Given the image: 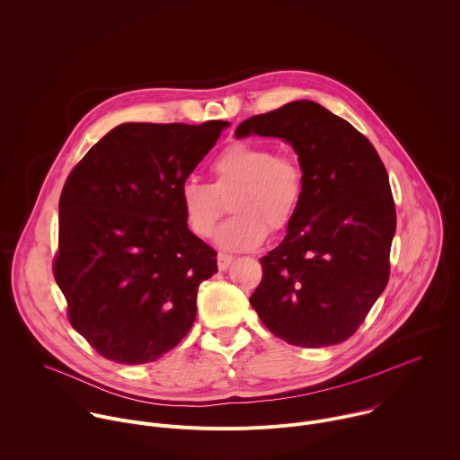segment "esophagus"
Instances as JSON below:
<instances>
[{
  "instance_id": "1",
  "label": "esophagus",
  "mask_w": 460,
  "mask_h": 460,
  "mask_svg": "<svg viewBox=\"0 0 460 460\" xmlns=\"http://www.w3.org/2000/svg\"><path fill=\"white\" fill-rule=\"evenodd\" d=\"M232 262H234V257H232V255H228V253H217V268H219L221 271L228 270Z\"/></svg>"
}]
</instances>
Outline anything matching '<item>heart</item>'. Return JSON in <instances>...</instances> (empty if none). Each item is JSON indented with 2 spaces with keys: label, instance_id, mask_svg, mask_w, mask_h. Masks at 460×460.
<instances>
[{
  "label": "heart",
  "instance_id": "1",
  "mask_svg": "<svg viewBox=\"0 0 460 460\" xmlns=\"http://www.w3.org/2000/svg\"><path fill=\"white\" fill-rule=\"evenodd\" d=\"M214 183L185 181L180 205L189 230L212 235L223 216V199L235 194L230 221L216 234V244L228 252H248L264 243L268 230L288 228L300 208L305 174L296 156L275 153L270 146L234 142L210 164Z\"/></svg>",
  "mask_w": 460,
  "mask_h": 460
}]
</instances>
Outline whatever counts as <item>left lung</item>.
<instances>
[{"label":"left lung","instance_id":"left-lung-1","mask_svg":"<svg viewBox=\"0 0 460 460\" xmlns=\"http://www.w3.org/2000/svg\"><path fill=\"white\" fill-rule=\"evenodd\" d=\"M288 142L305 189L284 241L261 259L250 296L262 323L298 347L350 338L383 293L390 273L395 207L386 169L347 120L311 101L255 115L235 129Z\"/></svg>","mask_w":460,"mask_h":460}]
</instances>
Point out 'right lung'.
Wrapping results in <instances>:
<instances>
[{"instance_id": "add662e5", "label": "right lung", "mask_w": 460, "mask_h": 460, "mask_svg": "<svg viewBox=\"0 0 460 460\" xmlns=\"http://www.w3.org/2000/svg\"><path fill=\"white\" fill-rule=\"evenodd\" d=\"M228 126L120 124L70 172L54 275L70 323L101 356L149 363L190 331L217 253L189 230L180 189Z\"/></svg>"}]
</instances>
